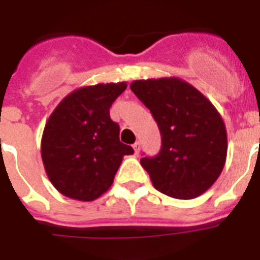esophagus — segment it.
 <instances>
[{"label": "esophagus", "mask_w": 260, "mask_h": 260, "mask_svg": "<svg viewBox=\"0 0 260 260\" xmlns=\"http://www.w3.org/2000/svg\"><path fill=\"white\" fill-rule=\"evenodd\" d=\"M134 150H135V154H139V151H140V143L139 142H136V143H134Z\"/></svg>", "instance_id": "esophagus-1"}]
</instances>
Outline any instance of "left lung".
<instances>
[{
	"instance_id": "1",
	"label": "left lung",
	"mask_w": 260,
	"mask_h": 260,
	"mask_svg": "<svg viewBox=\"0 0 260 260\" xmlns=\"http://www.w3.org/2000/svg\"><path fill=\"white\" fill-rule=\"evenodd\" d=\"M131 90L150 109L162 136L159 154L140 159L152 185L177 199L202 195L226 161L221 114L201 91L178 77L135 80Z\"/></svg>"
}]
</instances>
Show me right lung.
<instances>
[{"instance_id":"1","label":"right lung","mask_w":260,"mask_h":260,"mask_svg":"<svg viewBox=\"0 0 260 260\" xmlns=\"http://www.w3.org/2000/svg\"><path fill=\"white\" fill-rule=\"evenodd\" d=\"M125 88V82L77 88L49 117L41 154L50 183L64 196L95 201L110 188L124 155L134 154L110 118L112 104Z\"/></svg>"}]
</instances>
